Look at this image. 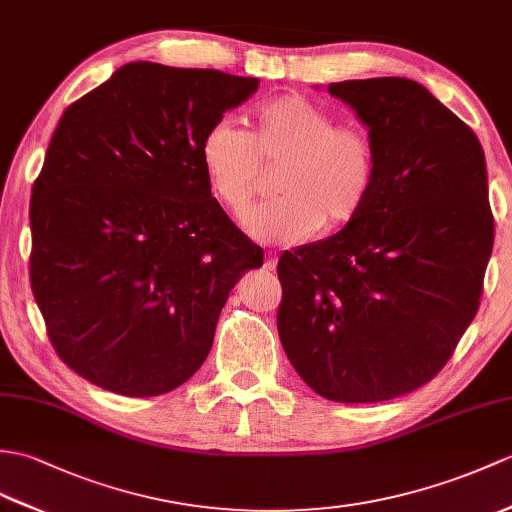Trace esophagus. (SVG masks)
Here are the masks:
<instances>
[{
	"mask_svg": "<svg viewBox=\"0 0 512 512\" xmlns=\"http://www.w3.org/2000/svg\"><path fill=\"white\" fill-rule=\"evenodd\" d=\"M264 268H266V270H275V268H277V255L270 253V255L266 257V261H264Z\"/></svg>",
	"mask_w": 512,
	"mask_h": 512,
	"instance_id": "1",
	"label": "esophagus"
}]
</instances>
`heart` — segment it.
<instances>
[{"instance_id":"b5f03b06","label":"heart","mask_w":512,"mask_h":512,"mask_svg":"<svg viewBox=\"0 0 512 512\" xmlns=\"http://www.w3.org/2000/svg\"><path fill=\"white\" fill-rule=\"evenodd\" d=\"M198 161L211 196L233 216L251 205L261 168L281 165L277 200L251 209L244 229L261 242L296 244L320 227L340 231L360 216L377 181L373 139L358 126H336L325 106L301 93L261 102L251 133L231 122L205 130Z\"/></svg>"}]
</instances>
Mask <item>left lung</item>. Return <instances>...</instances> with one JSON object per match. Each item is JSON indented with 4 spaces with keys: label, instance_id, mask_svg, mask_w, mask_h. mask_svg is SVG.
<instances>
[{
    "label": "left lung",
    "instance_id": "8db88e82",
    "mask_svg": "<svg viewBox=\"0 0 512 512\" xmlns=\"http://www.w3.org/2000/svg\"><path fill=\"white\" fill-rule=\"evenodd\" d=\"M377 152V181L349 227L279 259L277 329L320 397L379 403L441 371L478 312L493 251L484 150L408 78L331 82Z\"/></svg>",
    "mask_w": 512,
    "mask_h": 512
}]
</instances>
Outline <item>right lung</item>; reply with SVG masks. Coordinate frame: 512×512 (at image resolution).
<instances>
[{
	"mask_svg": "<svg viewBox=\"0 0 512 512\" xmlns=\"http://www.w3.org/2000/svg\"><path fill=\"white\" fill-rule=\"evenodd\" d=\"M257 78L137 61L67 106L30 200V283L71 371L157 397L207 360L264 251L211 196L198 146Z\"/></svg>",
	"mask_w": 512,
	"mask_h": 512,
	"instance_id": "obj_1",
	"label": "right lung"
}]
</instances>
